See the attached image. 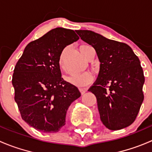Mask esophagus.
<instances>
[{
  "mask_svg": "<svg viewBox=\"0 0 152 152\" xmlns=\"http://www.w3.org/2000/svg\"><path fill=\"white\" fill-rule=\"evenodd\" d=\"M79 91H80L81 94H84V93H85L86 91H87V90L85 88H79Z\"/></svg>",
  "mask_w": 152,
  "mask_h": 152,
  "instance_id": "34e87169",
  "label": "esophagus"
}]
</instances>
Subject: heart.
<instances>
[{
    "mask_svg": "<svg viewBox=\"0 0 152 152\" xmlns=\"http://www.w3.org/2000/svg\"><path fill=\"white\" fill-rule=\"evenodd\" d=\"M89 45H83L79 47V50L82 53V54L88 60V48ZM63 58H64V53L62 52V54L60 55L59 59V65L60 67H62L63 65ZM67 81L69 83L72 85L77 86V87H85V86L88 85L93 81V75L90 72L85 71L83 73H79V74H74L70 76L67 78Z\"/></svg>",
    "mask_w": 152,
    "mask_h": 152,
    "instance_id": "b5f03b06",
    "label": "heart"
}]
</instances>
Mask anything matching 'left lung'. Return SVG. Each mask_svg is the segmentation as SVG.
<instances>
[{
  "mask_svg": "<svg viewBox=\"0 0 152 152\" xmlns=\"http://www.w3.org/2000/svg\"><path fill=\"white\" fill-rule=\"evenodd\" d=\"M76 32L94 48L100 62L99 76L88 91L96 96L101 121L110 130L129 126L135 120L144 99L145 77L138 57L124 42L92 31Z\"/></svg>",
  "mask_w": 152,
  "mask_h": 152,
  "instance_id": "8db88e82",
  "label": "left lung"
}]
</instances>
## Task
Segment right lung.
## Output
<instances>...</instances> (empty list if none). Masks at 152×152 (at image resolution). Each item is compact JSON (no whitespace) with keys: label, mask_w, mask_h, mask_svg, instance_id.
I'll return each instance as SVG.
<instances>
[{"label":"right lung","mask_w":152,"mask_h":152,"mask_svg":"<svg viewBox=\"0 0 152 152\" xmlns=\"http://www.w3.org/2000/svg\"><path fill=\"white\" fill-rule=\"evenodd\" d=\"M79 39L71 29H52L29 42L15 65V101L23 120L38 131L59 132L68 107L81 96L76 86L62 79L59 65L63 49Z\"/></svg>","instance_id":"add662e5"}]
</instances>
